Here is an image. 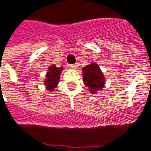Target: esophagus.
Listing matches in <instances>:
<instances>
[{
	"mask_svg": "<svg viewBox=\"0 0 151 151\" xmlns=\"http://www.w3.org/2000/svg\"><path fill=\"white\" fill-rule=\"evenodd\" d=\"M78 66V63H74V64H71V65H70V67H71L72 68H77Z\"/></svg>",
	"mask_w": 151,
	"mask_h": 151,
	"instance_id": "1",
	"label": "esophagus"
}]
</instances>
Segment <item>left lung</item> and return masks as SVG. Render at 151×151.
Masks as SVG:
<instances>
[{
	"label": "left lung",
	"mask_w": 151,
	"mask_h": 151,
	"mask_svg": "<svg viewBox=\"0 0 151 151\" xmlns=\"http://www.w3.org/2000/svg\"><path fill=\"white\" fill-rule=\"evenodd\" d=\"M83 82L92 93H95L102 88L104 85V78L99 67L96 63L87 65L83 68Z\"/></svg>",
	"instance_id": "1"
}]
</instances>
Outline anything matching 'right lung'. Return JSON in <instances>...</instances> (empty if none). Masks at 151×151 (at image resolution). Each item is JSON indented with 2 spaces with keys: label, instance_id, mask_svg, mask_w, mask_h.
Masks as SVG:
<instances>
[{
  "label": "right lung",
  "instance_id": "1",
  "mask_svg": "<svg viewBox=\"0 0 151 151\" xmlns=\"http://www.w3.org/2000/svg\"><path fill=\"white\" fill-rule=\"evenodd\" d=\"M62 71V68L56 67L55 65H52L49 68V73H47V79L45 82L46 87L49 90H52L56 87L58 83L60 73Z\"/></svg>",
  "mask_w": 151,
  "mask_h": 151
}]
</instances>
